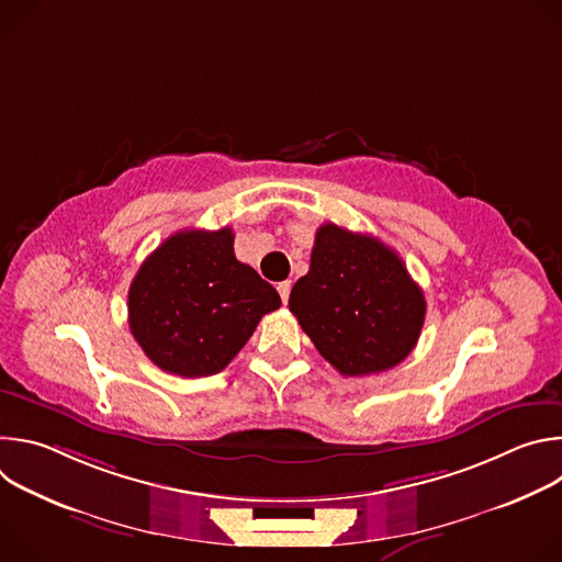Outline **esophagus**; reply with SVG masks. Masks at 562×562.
<instances>
[{
    "instance_id": "1",
    "label": "esophagus",
    "mask_w": 562,
    "mask_h": 562,
    "mask_svg": "<svg viewBox=\"0 0 562 562\" xmlns=\"http://www.w3.org/2000/svg\"><path fill=\"white\" fill-rule=\"evenodd\" d=\"M278 293H280L282 302H286V300H289V293H291V282H289V280L280 282V284H278Z\"/></svg>"
}]
</instances>
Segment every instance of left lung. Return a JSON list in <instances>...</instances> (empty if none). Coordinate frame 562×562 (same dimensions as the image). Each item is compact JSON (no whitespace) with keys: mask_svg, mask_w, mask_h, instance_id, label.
Here are the masks:
<instances>
[{"mask_svg":"<svg viewBox=\"0 0 562 562\" xmlns=\"http://www.w3.org/2000/svg\"><path fill=\"white\" fill-rule=\"evenodd\" d=\"M289 308L342 375H371L414 351L427 302L393 249L327 222L315 233L308 273L293 284Z\"/></svg>","mask_w":562,"mask_h":562,"instance_id":"8db88e82","label":"left lung"}]
</instances>
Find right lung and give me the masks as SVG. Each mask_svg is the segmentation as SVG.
<instances>
[{
  "label": "right lung",
  "instance_id": "add662e5",
  "mask_svg": "<svg viewBox=\"0 0 562 562\" xmlns=\"http://www.w3.org/2000/svg\"><path fill=\"white\" fill-rule=\"evenodd\" d=\"M278 291L233 254V231L165 239L128 289V327L153 364L182 378L220 373L254 336Z\"/></svg>",
  "mask_w": 562,
  "mask_h": 562
}]
</instances>
